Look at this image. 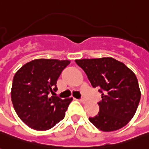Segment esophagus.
I'll return each instance as SVG.
<instances>
[{
	"mask_svg": "<svg viewBox=\"0 0 149 149\" xmlns=\"http://www.w3.org/2000/svg\"><path fill=\"white\" fill-rule=\"evenodd\" d=\"M79 101H80L81 102H82V103H85V98H81V99L79 100Z\"/></svg>",
	"mask_w": 149,
	"mask_h": 149,
	"instance_id": "1",
	"label": "esophagus"
}]
</instances>
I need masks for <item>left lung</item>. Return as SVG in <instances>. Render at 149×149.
I'll list each match as a JSON object with an SVG mask.
<instances>
[{
	"label": "left lung",
	"mask_w": 149,
	"mask_h": 149,
	"mask_svg": "<svg viewBox=\"0 0 149 149\" xmlns=\"http://www.w3.org/2000/svg\"><path fill=\"white\" fill-rule=\"evenodd\" d=\"M84 70L93 88L102 94L99 112L89 121L102 132H113L128 123L140 100L136 75L122 62L111 57L75 60Z\"/></svg>",
	"instance_id": "left-lung-1"
}]
</instances>
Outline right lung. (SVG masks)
<instances>
[{
  "label": "right lung",
  "instance_id": "right-lung-1",
  "mask_svg": "<svg viewBox=\"0 0 149 149\" xmlns=\"http://www.w3.org/2000/svg\"><path fill=\"white\" fill-rule=\"evenodd\" d=\"M69 64V60L38 59L24 64L14 75L12 102L18 117L31 128L46 131L64 118L72 98L61 99L53 94L57 79Z\"/></svg>",
  "mask_w": 149,
  "mask_h": 149
}]
</instances>
